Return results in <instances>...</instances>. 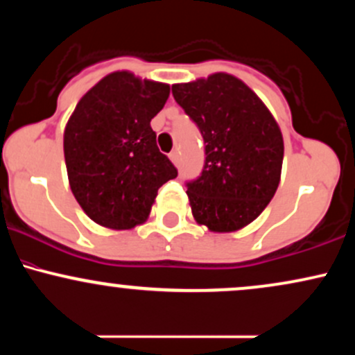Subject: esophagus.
<instances>
[{
  "mask_svg": "<svg viewBox=\"0 0 355 355\" xmlns=\"http://www.w3.org/2000/svg\"><path fill=\"white\" fill-rule=\"evenodd\" d=\"M168 157H170V160H172V164H173V165H178V162H180V157H178V152H177V150H173V152L170 153Z\"/></svg>",
  "mask_w": 355,
  "mask_h": 355,
  "instance_id": "esophagus-1",
  "label": "esophagus"
}]
</instances>
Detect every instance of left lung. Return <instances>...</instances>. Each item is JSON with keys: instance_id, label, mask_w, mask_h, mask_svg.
Masks as SVG:
<instances>
[{"instance_id": "left-lung-1", "label": "left lung", "mask_w": 355, "mask_h": 355, "mask_svg": "<svg viewBox=\"0 0 355 355\" xmlns=\"http://www.w3.org/2000/svg\"><path fill=\"white\" fill-rule=\"evenodd\" d=\"M173 98L200 128L205 166L189 183L191 215L210 232H237L262 214L275 195L284 137L270 110L230 73L172 85Z\"/></svg>"}]
</instances>
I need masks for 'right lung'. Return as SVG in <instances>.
I'll return each instance as SVG.
<instances>
[{
    "mask_svg": "<svg viewBox=\"0 0 355 355\" xmlns=\"http://www.w3.org/2000/svg\"><path fill=\"white\" fill-rule=\"evenodd\" d=\"M168 95L170 85L121 70L103 76L73 110L63 133L68 182L98 225L132 230L145 223L158 189L177 177L150 126Z\"/></svg>",
    "mask_w": 355,
    "mask_h": 355,
    "instance_id": "add662e5",
    "label": "right lung"
}]
</instances>
